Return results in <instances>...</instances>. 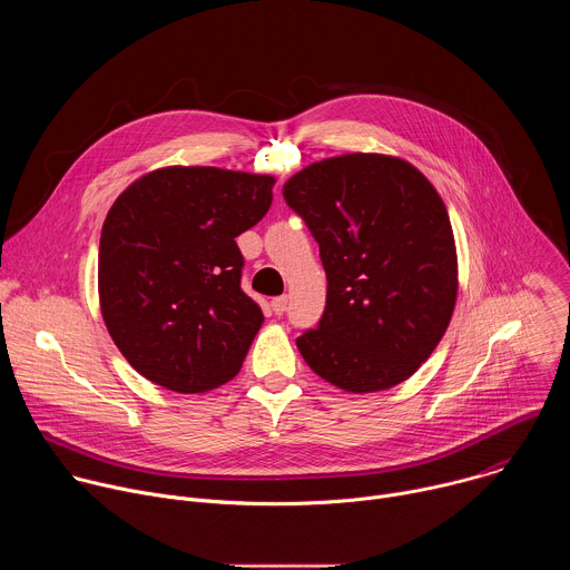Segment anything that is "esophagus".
<instances>
[{"instance_id":"esophagus-1","label":"esophagus","mask_w":570,"mask_h":570,"mask_svg":"<svg viewBox=\"0 0 570 570\" xmlns=\"http://www.w3.org/2000/svg\"><path fill=\"white\" fill-rule=\"evenodd\" d=\"M271 306H273L275 315H284V311H286V306H288V297H286V295H279V297H275V299L271 302Z\"/></svg>"}]
</instances>
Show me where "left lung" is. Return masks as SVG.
Wrapping results in <instances>:
<instances>
[{"mask_svg": "<svg viewBox=\"0 0 570 570\" xmlns=\"http://www.w3.org/2000/svg\"><path fill=\"white\" fill-rule=\"evenodd\" d=\"M320 246L327 306L295 341L308 367L347 392L387 390L442 341L458 295L446 207L411 161L350 153L282 189Z\"/></svg>", "mask_w": 570, "mask_h": 570, "instance_id": "left-lung-1", "label": "left lung"}]
</instances>
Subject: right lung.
<instances>
[{"mask_svg":"<svg viewBox=\"0 0 570 570\" xmlns=\"http://www.w3.org/2000/svg\"><path fill=\"white\" fill-rule=\"evenodd\" d=\"M271 176L167 167L110 207L99 243V299L126 361L174 392H207L240 370L262 330L243 293L236 236L273 203Z\"/></svg>","mask_w":570,"mask_h":570,"instance_id":"1","label":"right lung"}]
</instances>
